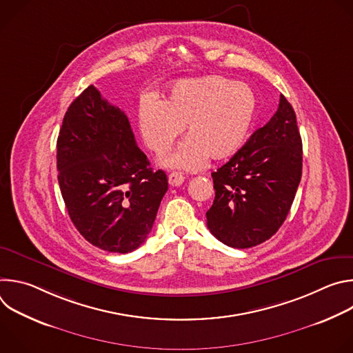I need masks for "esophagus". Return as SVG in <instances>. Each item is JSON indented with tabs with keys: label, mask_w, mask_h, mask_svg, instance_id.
I'll return each instance as SVG.
<instances>
[{
	"label": "esophagus",
	"mask_w": 353,
	"mask_h": 353,
	"mask_svg": "<svg viewBox=\"0 0 353 353\" xmlns=\"http://www.w3.org/2000/svg\"><path fill=\"white\" fill-rule=\"evenodd\" d=\"M184 183V174L179 172H173L169 174V184L173 187H179Z\"/></svg>",
	"instance_id": "34e87169"
}]
</instances>
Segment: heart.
<instances>
[{"label": "heart", "instance_id": "obj_1", "mask_svg": "<svg viewBox=\"0 0 353 353\" xmlns=\"http://www.w3.org/2000/svg\"><path fill=\"white\" fill-rule=\"evenodd\" d=\"M257 112V97L245 83L223 77L176 82L165 102L143 100L138 123L146 146L162 155L185 125L188 137L162 159L168 168L198 170L208 158L233 157L245 143Z\"/></svg>", "mask_w": 353, "mask_h": 353}]
</instances>
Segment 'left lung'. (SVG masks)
Masks as SVG:
<instances>
[{"label":"left lung","instance_id":"8db88e82","mask_svg":"<svg viewBox=\"0 0 353 353\" xmlns=\"http://www.w3.org/2000/svg\"><path fill=\"white\" fill-rule=\"evenodd\" d=\"M301 162L296 114L281 94L272 119L212 173L215 199L207 211L211 233L234 248L253 247L272 237L290 211Z\"/></svg>","mask_w":353,"mask_h":353}]
</instances>
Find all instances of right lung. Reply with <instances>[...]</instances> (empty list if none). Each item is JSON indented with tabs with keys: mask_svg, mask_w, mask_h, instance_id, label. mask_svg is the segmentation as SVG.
Segmentation results:
<instances>
[{
	"mask_svg": "<svg viewBox=\"0 0 353 353\" xmlns=\"http://www.w3.org/2000/svg\"><path fill=\"white\" fill-rule=\"evenodd\" d=\"M149 166L124 112L88 86L64 116L57 169L68 215L90 244L125 254L146 240L168 191L166 173Z\"/></svg>",
	"mask_w": 353,
	"mask_h": 353,
	"instance_id": "1",
	"label": "right lung"
}]
</instances>
